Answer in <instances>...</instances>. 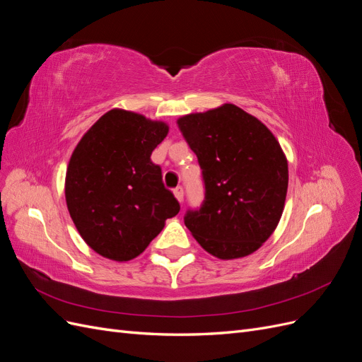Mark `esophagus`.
<instances>
[{"mask_svg":"<svg viewBox=\"0 0 362 362\" xmlns=\"http://www.w3.org/2000/svg\"><path fill=\"white\" fill-rule=\"evenodd\" d=\"M173 194H175V198H177L180 202H182V199H184V190H182V187L173 189Z\"/></svg>","mask_w":362,"mask_h":362,"instance_id":"34e87169","label":"esophagus"}]
</instances>
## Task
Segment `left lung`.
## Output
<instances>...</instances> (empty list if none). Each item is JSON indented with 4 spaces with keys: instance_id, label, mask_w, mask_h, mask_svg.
<instances>
[{
    "instance_id": "8db88e82",
    "label": "left lung",
    "mask_w": 362,
    "mask_h": 362,
    "mask_svg": "<svg viewBox=\"0 0 362 362\" xmlns=\"http://www.w3.org/2000/svg\"><path fill=\"white\" fill-rule=\"evenodd\" d=\"M198 157L205 185L184 223L208 254L250 255L275 231L286 204L288 163L272 131L234 104L177 120Z\"/></svg>"
}]
</instances>
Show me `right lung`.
<instances>
[{"label": "right lung", "mask_w": 362, "mask_h": 362, "mask_svg": "<svg viewBox=\"0 0 362 362\" xmlns=\"http://www.w3.org/2000/svg\"><path fill=\"white\" fill-rule=\"evenodd\" d=\"M168 133L166 122L113 108L75 146L64 196L74 225L96 254L133 259L180 213L161 168L151 161Z\"/></svg>", "instance_id": "1"}]
</instances>
